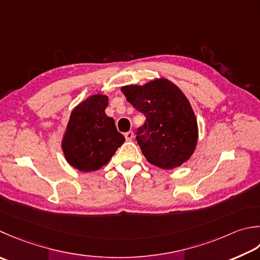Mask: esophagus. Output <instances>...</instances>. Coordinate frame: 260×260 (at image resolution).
<instances>
[{"label": "esophagus", "instance_id": "1", "mask_svg": "<svg viewBox=\"0 0 260 260\" xmlns=\"http://www.w3.org/2000/svg\"><path fill=\"white\" fill-rule=\"evenodd\" d=\"M133 137H134V133L132 131H129V132H127V133H125V139H126V141H132L133 140Z\"/></svg>", "mask_w": 260, "mask_h": 260}]
</instances>
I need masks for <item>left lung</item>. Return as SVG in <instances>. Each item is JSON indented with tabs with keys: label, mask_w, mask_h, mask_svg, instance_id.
I'll return each instance as SVG.
<instances>
[{
	"label": "left lung",
	"mask_w": 260,
	"mask_h": 260,
	"mask_svg": "<svg viewBox=\"0 0 260 260\" xmlns=\"http://www.w3.org/2000/svg\"><path fill=\"white\" fill-rule=\"evenodd\" d=\"M120 90L146 117L136 140L147 162L171 170L189 160L197 145L198 125L184 92L165 78H155L143 85H125Z\"/></svg>",
	"instance_id": "obj_1"
}]
</instances>
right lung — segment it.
<instances>
[{"mask_svg": "<svg viewBox=\"0 0 260 260\" xmlns=\"http://www.w3.org/2000/svg\"><path fill=\"white\" fill-rule=\"evenodd\" d=\"M107 106L108 96L96 93L88 96L71 113L60 147L65 160L75 169L82 172L99 170L125 142L115 120L106 115Z\"/></svg>", "mask_w": 260, "mask_h": 260, "instance_id": "obj_1", "label": "right lung"}]
</instances>
